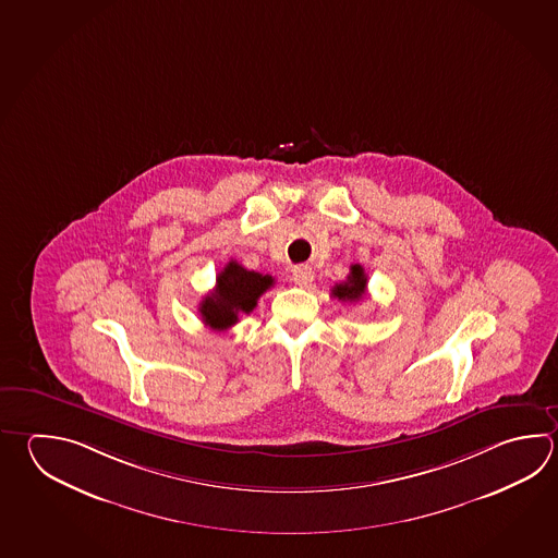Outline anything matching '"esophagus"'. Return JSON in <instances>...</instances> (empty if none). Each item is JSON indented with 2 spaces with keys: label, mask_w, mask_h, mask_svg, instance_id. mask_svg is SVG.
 <instances>
[{
  "label": "esophagus",
  "mask_w": 558,
  "mask_h": 558,
  "mask_svg": "<svg viewBox=\"0 0 558 558\" xmlns=\"http://www.w3.org/2000/svg\"><path fill=\"white\" fill-rule=\"evenodd\" d=\"M292 280L300 288H307V286H312V282H314V270L310 266H295L294 270H292Z\"/></svg>",
  "instance_id": "esophagus-1"
}]
</instances>
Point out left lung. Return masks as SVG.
<instances>
[{"label": "left lung", "instance_id": "1", "mask_svg": "<svg viewBox=\"0 0 558 558\" xmlns=\"http://www.w3.org/2000/svg\"><path fill=\"white\" fill-rule=\"evenodd\" d=\"M365 294H367V274L361 264H353L348 280L333 286L331 290V295L341 302H359Z\"/></svg>", "mask_w": 558, "mask_h": 558}]
</instances>
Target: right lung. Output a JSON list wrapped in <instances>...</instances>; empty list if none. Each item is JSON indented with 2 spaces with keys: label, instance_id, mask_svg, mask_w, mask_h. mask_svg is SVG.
Here are the masks:
<instances>
[{
  "label": "right lung",
  "instance_id": "obj_1",
  "mask_svg": "<svg viewBox=\"0 0 558 558\" xmlns=\"http://www.w3.org/2000/svg\"><path fill=\"white\" fill-rule=\"evenodd\" d=\"M272 286L270 274L246 270L242 264L231 260L217 276L215 290L199 304L203 324L215 331H227L239 322L241 314H251L258 298Z\"/></svg>",
  "mask_w": 558,
  "mask_h": 558
}]
</instances>
